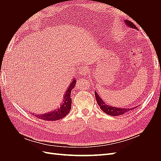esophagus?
<instances>
[{"mask_svg":"<svg viewBox=\"0 0 161 161\" xmlns=\"http://www.w3.org/2000/svg\"><path fill=\"white\" fill-rule=\"evenodd\" d=\"M89 68L86 66H82L79 68V74L82 76H86L89 72Z\"/></svg>","mask_w":161,"mask_h":161,"instance_id":"1","label":"esophagus"}]
</instances>
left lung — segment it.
Wrapping results in <instances>:
<instances>
[{"label":"left lung","mask_w":161,"mask_h":161,"mask_svg":"<svg viewBox=\"0 0 161 161\" xmlns=\"http://www.w3.org/2000/svg\"><path fill=\"white\" fill-rule=\"evenodd\" d=\"M125 23H126L128 27H130L131 28H134V29H137L136 26L134 25V24L128 20H125ZM95 98L96 101L98 103L99 106L100 107V108L102 109V111H104L105 114L112 115V116H118L120 115H123L125 113H127L128 111H130V110H132L134 108H131V109H123V108H114V107H111L109 105H108L104 103V101L101 99V97L98 95V94L97 93L96 91H95ZM136 107H135V108Z\"/></svg>","instance_id":"left-lung-1"}]
</instances>
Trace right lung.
<instances>
[{
    "mask_svg": "<svg viewBox=\"0 0 161 161\" xmlns=\"http://www.w3.org/2000/svg\"><path fill=\"white\" fill-rule=\"evenodd\" d=\"M75 83L76 80H73L64 96V101H63L60 108L57 109L55 111H51L50 113H47L46 114L35 115L36 118L46 121H56L64 118V117L69 113L71 109L72 99L70 98V94L72 89L74 88L75 86Z\"/></svg>",
    "mask_w": 161,
    "mask_h": 161,
    "instance_id": "obj_1",
    "label": "right lung"
}]
</instances>
